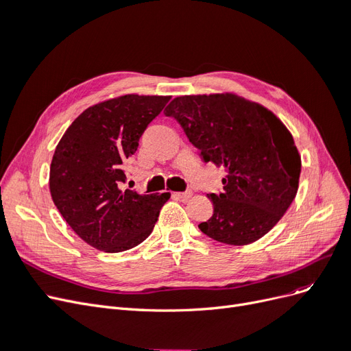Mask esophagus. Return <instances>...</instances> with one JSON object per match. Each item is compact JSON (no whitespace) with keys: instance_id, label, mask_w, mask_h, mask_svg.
<instances>
[{"instance_id":"obj_1","label":"esophagus","mask_w":351,"mask_h":351,"mask_svg":"<svg viewBox=\"0 0 351 351\" xmlns=\"http://www.w3.org/2000/svg\"><path fill=\"white\" fill-rule=\"evenodd\" d=\"M174 196L178 197V199H182L183 202H187L190 197L193 196V193L192 192H183V193H174Z\"/></svg>"}]
</instances>
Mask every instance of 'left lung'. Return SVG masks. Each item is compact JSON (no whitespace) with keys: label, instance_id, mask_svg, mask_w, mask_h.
I'll use <instances>...</instances> for the list:
<instances>
[{"label":"left lung","instance_id":"1","mask_svg":"<svg viewBox=\"0 0 351 351\" xmlns=\"http://www.w3.org/2000/svg\"><path fill=\"white\" fill-rule=\"evenodd\" d=\"M204 162L224 167L214 215L199 224L217 241L244 246L269 232L299 189L302 158L290 130L263 105L236 93L184 95L165 108Z\"/></svg>","mask_w":351,"mask_h":351}]
</instances>
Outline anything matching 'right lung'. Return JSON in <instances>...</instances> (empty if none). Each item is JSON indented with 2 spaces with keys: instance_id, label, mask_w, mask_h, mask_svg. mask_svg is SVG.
Masks as SVG:
<instances>
[{
  "instance_id": "add662e5",
  "label": "right lung",
  "mask_w": 351,
  "mask_h": 351,
  "mask_svg": "<svg viewBox=\"0 0 351 351\" xmlns=\"http://www.w3.org/2000/svg\"><path fill=\"white\" fill-rule=\"evenodd\" d=\"M171 97L127 93L92 105L58 142L49 192L60 214L89 246L119 253L149 237L169 193L123 189V165Z\"/></svg>"
}]
</instances>
